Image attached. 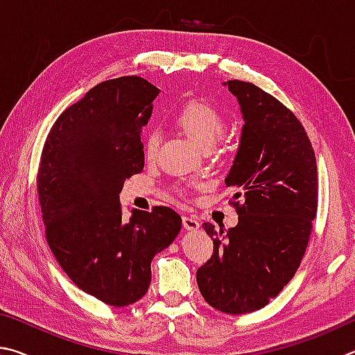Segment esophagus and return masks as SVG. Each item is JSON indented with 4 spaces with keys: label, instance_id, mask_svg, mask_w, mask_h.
Instances as JSON below:
<instances>
[{
    "label": "esophagus",
    "instance_id": "esophagus-1",
    "mask_svg": "<svg viewBox=\"0 0 355 355\" xmlns=\"http://www.w3.org/2000/svg\"><path fill=\"white\" fill-rule=\"evenodd\" d=\"M182 225L184 229H187V231H198L200 229V221H198L195 216H182Z\"/></svg>",
    "mask_w": 355,
    "mask_h": 355
}]
</instances>
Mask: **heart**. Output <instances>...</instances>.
Wrapping results in <instances>:
<instances>
[{
  "label": "heart",
  "mask_w": 355,
  "mask_h": 355,
  "mask_svg": "<svg viewBox=\"0 0 355 355\" xmlns=\"http://www.w3.org/2000/svg\"><path fill=\"white\" fill-rule=\"evenodd\" d=\"M176 123L185 134L201 149H210L225 130V121L212 104L193 99L184 104L176 115ZM160 137L157 130H149L143 140V151L146 157H153L157 151Z\"/></svg>",
  "instance_id": "b5f03b06"
}]
</instances>
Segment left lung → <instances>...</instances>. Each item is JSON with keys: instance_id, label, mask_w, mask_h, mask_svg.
I'll use <instances>...</instances> for the list:
<instances>
[{"instance_id": "obj_1", "label": "left lung", "mask_w": 355, "mask_h": 355, "mask_svg": "<svg viewBox=\"0 0 355 355\" xmlns=\"http://www.w3.org/2000/svg\"><path fill=\"white\" fill-rule=\"evenodd\" d=\"M223 85L245 123L225 179L243 204L235 227L202 225L215 250L196 282L209 306L241 315L265 307L295 276L318 207V171L306 130L282 103L251 83Z\"/></svg>"}]
</instances>
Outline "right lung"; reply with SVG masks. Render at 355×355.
Segmentation results:
<instances>
[{
  "mask_svg": "<svg viewBox=\"0 0 355 355\" xmlns=\"http://www.w3.org/2000/svg\"><path fill=\"white\" fill-rule=\"evenodd\" d=\"M159 93L139 76L95 85L55 120L40 159L48 245L80 290L114 307L146 295L151 260L182 227L170 207L121 216L120 191L145 165L140 134Z\"/></svg>",
  "mask_w": 355,
  "mask_h": 355,
  "instance_id": "1",
  "label": "right lung"
}]
</instances>
